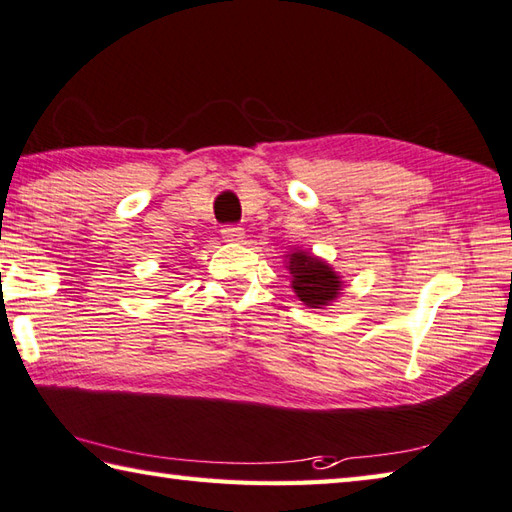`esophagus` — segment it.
I'll return each instance as SVG.
<instances>
[{
    "instance_id": "34e87169",
    "label": "esophagus",
    "mask_w": 512,
    "mask_h": 512,
    "mask_svg": "<svg viewBox=\"0 0 512 512\" xmlns=\"http://www.w3.org/2000/svg\"><path fill=\"white\" fill-rule=\"evenodd\" d=\"M223 238L227 240V243H243L245 229L236 227V225H227V227H223Z\"/></svg>"
}]
</instances>
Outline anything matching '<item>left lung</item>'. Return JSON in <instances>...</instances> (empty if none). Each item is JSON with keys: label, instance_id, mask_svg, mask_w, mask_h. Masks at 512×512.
Here are the masks:
<instances>
[{"label": "left lung", "instance_id": "8db88e82", "mask_svg": "<svg viewBox=\"0 0 512 512\" xmlns=\"http://www.w3.org/2000/svg\"><path fill=\"white\" fill-rule=\"evenodd\" d=\"M287 269L292 274V289L312 310H323L325 305H332L341 296L343 278L327 260L314 256L305 249H294L285 256Z\"/></svg>", "mask_w": 512, "mask_h": 512}]
</instances>
